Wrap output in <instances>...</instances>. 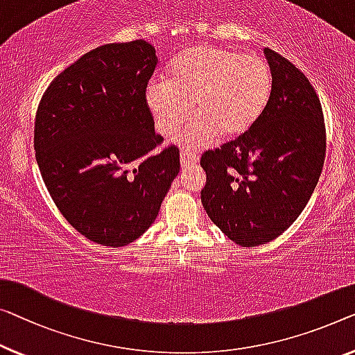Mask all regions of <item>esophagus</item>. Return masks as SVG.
<instances>
[{"label": "esophagus", "mask_w": 355, "mask_h": 355, "mask_svg": "<svg viewBox=\"0 0 355 355\" xmlns=\"http://www.w3.org/2000/svg\"><path fill=\"white\" fill-rule=\"evenodd\" d=\"M199 162L198 156L193 155V153L189 151H182L180 153V164H182V167H189V166H196V164Z\"/></svg>", "instance_id": "34e87169"}]
</instances>
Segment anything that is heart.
Listing matches in <instances>:
<instances>
[{"instance_id":"heart-1","label":"heart","mask_w":355,"mask_h":355,"mask_svg":"<svg viewBox=\"0 0 355 355\" xmlns=\"http://www.w3.org/2000/svg\"><path fill=\"white\" fill-rule=\"evenodd\" d=\"M271 86V70L260 57L198 46L173 60L171 78L148 83L145 100L162 135H171L188 119L193 103L196 116L173 141L187 150H202L220 134L226 139L245 134L266 108Z\"/></svg>"}]
</instances>
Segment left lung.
<instances>
[{"instance_id":"left-lung-1","label":"left lung","mask_w":355,"mask_h":355,"mask_svg":"<svg viewBox=\"0 0 355 355\" xmlns=\"http://www.w3.org/2000/svg\"><path fill=\"white\" fill-rule=\"evenodd\" d=\"M272 86L245 134L200 157V200L210 220L242 247L271 242L306 207L325 159L320 100L293 63L264 49Z\"/></svg>"}]
</instances>
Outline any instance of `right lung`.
<instances>
[{"label": "right lung", "instance_id": "obj_1", "mask_svg": "<svg viewBox=\"0 0 355 355\" xmlns=\"http://www.w3.org/2000/svg\"><path fill=\"white\" fill-rule=\"evenodd\" d=\"M155 46L105 44L65 68L41 98L36 161L52 200L95 244L124 247L144 234L180 172L178 150L161 144L145 91Z\"/></svg>", "mask_w": 355, "mask_h": 355}]
</instances>
